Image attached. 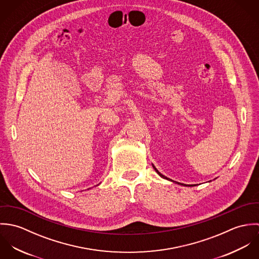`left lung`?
<instances>
[{
  "instance_id": "left-lung-1",
  "label": "left lung",
  "mask_w": 259,
  "mask_h": 259,
  "mask_svg": "<svg viewBox=\"0 0 259 259\" xmlns=\"http://www.w3.org/2000/svg\"><path fill=\"white\" fill-rule=\"evenodd\" d=\"M152 166H153V168H154V170L157 172V175L159 176V177H161L162 179H164V180H167V181H169V182H172V183H175V184H178V185H185V186H192V185H184V184H181V183H178V182H175V181H172V180H170V179H168V178H166V177H164L163 175H161L157 169H156V167L152 164Z\"/></svg>"
}]
</instances>
